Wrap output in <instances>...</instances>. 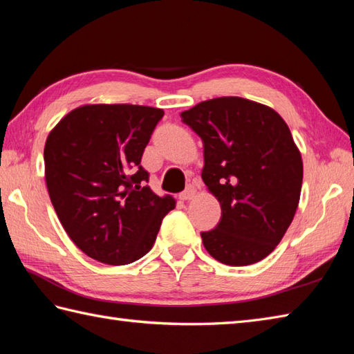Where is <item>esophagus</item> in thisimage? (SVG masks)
Returning <instances> with one entry per match:
<instances>
[{
  "label": "esophagus",
  "mask_w": 354,
  "mask_h": 354,
  "mask_svg": "<svg viewBox=\"0 0 354 354\" xmlns=\"http://www.w3.org/2000/svg\"><path fill=\"white\" fill-rule=\"evenodd\" d=\"M194 194H196V189H194L193 185H187L185 190L179 194V199L181 201H190L194 198Z\"/></svg>",
  "instance_id": "esophagus-1"
}]
</instances>
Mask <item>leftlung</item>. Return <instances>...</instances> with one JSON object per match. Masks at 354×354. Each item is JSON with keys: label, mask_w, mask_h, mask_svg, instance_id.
Instances as JSON below:
<instances>
[{"label": "left lung", "mask_w": 354, "mask_h": 354, "mask_svg": "<svg viewBox=\"0 0 354 354\" xmlns=\"http://www.w3.org/2000/svg\"><path fill=\"white\" fill-rule=\"evenodd\" d=\"M204 142V179L222 208L214 230L201 232L217 261L248 266L280 243L303 184L301 153L284 120L242 97L201 102L181 114Z\"/></svg>", "instance_id": "8db88e82"}]
</instances>
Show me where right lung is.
<instances>
[{
	"instance_id": "right-lung-1",
	"label": "right lung",
	"mask_w": 354,
	"mask_h": 354,
	"mask_svg": "<svg viewBox=\"0 0 354 354\" xmlns=\"http://www.w3.org/2000/svg\"><path fill=\"white\" fill-rule=\"evenodd\" d=\"M162 115L138 104H85L50 132L44 162L51 204L88 257L114 266L141 259L175 208L171 196L150 190L140 164Z\"/></svg>"
}]
</instances>
